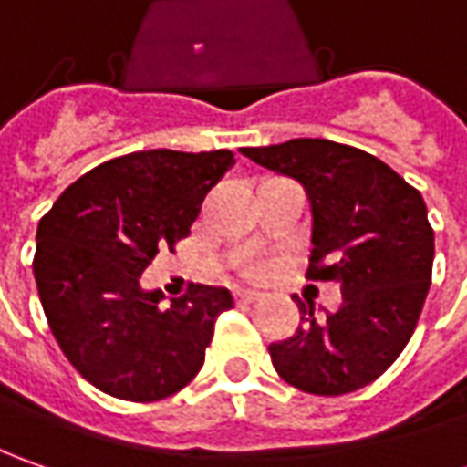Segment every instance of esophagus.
Instances as JSON below:
<instances>
[{
	"label": "esophagus",
	"instance_id": "obj_1",
	"mask_svg": "<svg viewBox=\"0 0 467 467\" xmlns=\"http://www.w3.org/2000/svg\"><path fill=\"white\" fill-rule=\"evenodd\" d=\"M260 298L257 291H252V288H236V301L239 304H254Z\"/></svg>",
	"mask_w": 467,
	"mask_h": 467
}]
</instances>
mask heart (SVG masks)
<instances>
[{
	"instance_id": "obj_1",
	"label": "heart",
	"mask_w": 467,
	"mask_h": 467,
	"mask_svg": "<svg viewBox=\"0 0 467 467\" xmlns=\"http://www.w3.org/2000/svg\"><path fill=\"white\" fill-rule=\"evenodd\" d=\"M265 267H267V265H265V262H252V265H249V267H246V270H249V273H252V275H260L262 270H265Z\"/></svg>"
}]
</instances>
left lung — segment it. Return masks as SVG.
<instances>
[{
	"mask_svg": "<svg viewBox=\"0 0 467 467\" xmlns=\"http://www.w3.org/2000/svg\"><path fill=\"white\" fill-rule=\"evenodd\" d=\"M301 182L312 200L309 280H335L343 306L325 317L298 301L301 325L270 343L273 367L301 392L346 395L371 385L403 353L431 285L434 228L421 192L379 158L332 140L242 148Z\"/></svg>",
	"mask_w": 467,
	"mask_h": 467,
	"instance_id": "1",
	"label": "left lung"
}]
</instances>
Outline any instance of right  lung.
<instances>
[{
  "instance_id": "add662e5",
  "label": "right lung",
  "mask_w": 467,
  "mask_h": 467,
  "mask_svg": "<svg viewBox=\"0 0 467 467\" xmlns=\"http://www.w3.org/2000/svg\"><path fill=\"white\" fill-rule=\"evenodd\" d=\"M231 150H142L106 161L64 189L38 223L33 275L67 361L100 392L153 403L205 364L228 288L189 283L163 306L140 288L158 249L187 239Z\"/></svg>"
}]
</instances>
